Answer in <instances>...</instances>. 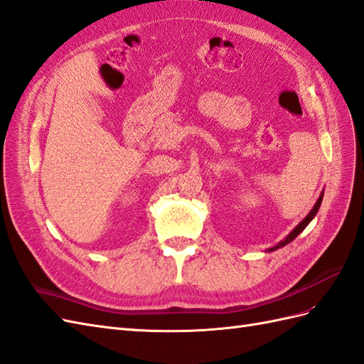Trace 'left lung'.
<instances>
[{"label": "left lung", "instance_id": "left-lung-1", "mask_svg": "<svg viewBox=\"0 0 364 364\" xmlns=\"http://www.w3.org/2000/svg\"><path fill=\"white\" fill-rule=\"evenodd\" d=\"M323 195H324V192H321V193H320L318 200H316V203L314 204V208L311 209V212H309V213H307L306 218H304V220L300 223V225L295 226L292 232H289V235H287L284 240L279 241V243H278L277 246H274V247H271V249H267V252H274V250H277V249H279V247H284L286 245L291 243V241H294V240H295L298 235L301 234V232L306 229V226L309 225V223H311V221L315 218L316 212H318V209H320V206H321V201H323Z\"/></svg>", "mask_w": 364, "mask_h": 364}]
</instances>
